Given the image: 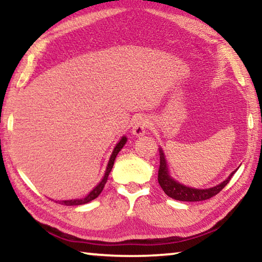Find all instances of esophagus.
Listing matches in <instances>:
<instances>
[{"label":"esophagus","instance_id":"1","mask_svg":"<svg viewBox=\"0 0 262 262\" xmlns=\"http://www.w3.org/2000/svg\"><path fill=\"white\" fill-rule=\"evenodd\" d=\"M149 127V120L145 115H137L133 122L132 133L136 136L143 135Z\"/></svg>","mask_w":262,"mask_h":262}]
</instances>
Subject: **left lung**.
<instances>
[{
	"label": "left lung",
	"instance_id": "obj_1",
	"mask_svg": "<svg viewBox=\"0 0 262 262\" xmlns=\"http://www.w3.org/2000/svg\"><path fill=\"white\" fill-rule=\"evenodd\" d=\"M159 161L161 162H159V168H158V183L161 185V187L163 188V190L165 192L167 196L179 201H189V202L203 201L215 196L216 194H219L221 190L228 185L230 179L232 178L234 172H236L233 171L232 173L228 177L227 180L223 181V183L220 185L215 186V187H211L208 189H196V188L187 187V186L181 185L171 178L170 174H168L166 161L162 150H161V158H159Z\"/></svg>",
	"mask_w": 262,
	"mask_h": 262
}]
</instances>
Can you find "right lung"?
<instances>
[{
  "label": "right lung",
  "instance_id": "add662e5",
  "mask_svg": "<svg viewBox=\"0 0 262 262\" xmlns=\"http://www.w3.org/2000/svg\"><path fill=\"white\" fill-rule=\"evenodd\" d=\"M127 139L125 136L122 137V139L119 141V143L115 145V148L113 150L112 155H111V158H110V162L107 164V168H106V172H105V176L103 180L100 181V183L96 186V187L91 190L90 194H88V196H85L84 199H77V200H67V201H60L61 205H64V206H79V205H84V203H88L92 200H95V199L98 196V195L101 193V190H103L104 186L106 184V181H107L108 178V174L111 170H112V167L114 165V161L115 158H117V155L119 154V151L122 149L123 145H125Z\"/></svg>",
  "mask_w": 262,
  "mask_h": 262
}]
</instances>
